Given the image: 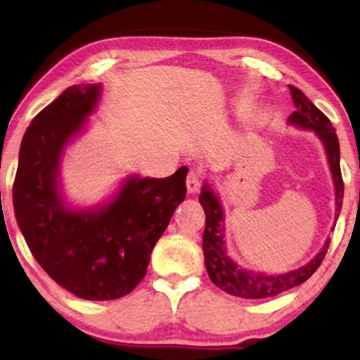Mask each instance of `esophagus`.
<instances>
[{
	"label": "esophagus",
	"mask_w": 360,
	"mask_h": 360,
	"mask_svg": "<svg viewBox=\"0 0 360 360\" xmlns=\"http://www.w3.org/2000/svg\"><path fill=\"white\" fill-rule=\"evenodd\" d=\"M201 185H203V176H201L198 170L191 169L188 172V175H186V190H188V193L191 195L198 193Z\"/></svg>",
	"instance_id": "obj_1"
}]
</instances>
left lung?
Segmentation results:
<instances>
[{
  "label": "left lung",
  "mask_w": 360,
  "mask_h": 360,
  "mask_svg": "<svg viewBox=\"0 0 360 360\" xmlns=\"http://www.w3.org/2000/svg\"><path fill=\"white\" fill-rule=\"evenodd\" d=\"M292 91V98L297 111L288 117L292 124H297L303 129L316 131L319 139L323 141L324 147H326V154L329 160V167H331L334 185H336V213L339 214L342 206V196H344V181L341 175V165H339V141L336 136V131L328 120V116L323 111H319L311 101L304 96V93L298 88L290 86ZM200 203L203 206L206 214L205 223V233H203V254H205V264L206 270H208L210 278L213 280L216 287H219L229 295L240 298H270L275 295H280L287 290H292L298 285L311 277L316 272L319 265H321L324 255L328 252L329 239L324 244L321 252L314 257L311 262L304 267L293 270V272L283 274V275H265V274H252L248 270L240 269L236 265L233 260L228 257L224 250V226H223V210L218 198L210 186H203V191L200 195ZM336 214V218H338Z\"/></svg>",
  "instance_id": "1"
}]
</instances>
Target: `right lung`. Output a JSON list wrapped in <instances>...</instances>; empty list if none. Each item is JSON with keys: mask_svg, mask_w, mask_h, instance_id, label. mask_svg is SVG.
Segmentation results:
<instances>
[{"mask_svg": "<svg viewBox=\"0 0 360 360\" xmlns=\"http://www.w3.org/2000/svg\"><path fill=\"white\" fill-rule=\"evenodd\" d=\"M100 85H73L34 117L13 185L14 213L34 259L83 300H116L146 277L152 249L185 200L180 167L167 179H131L96 211H70L57 188L63 146L95 108Z\"/></svg>", "mask_w": 360, "mask_h": 360, "instance_id": "1", "label": "right lung"}]
</instances>
